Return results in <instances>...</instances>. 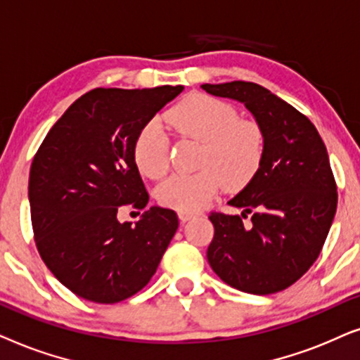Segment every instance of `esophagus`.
Segmentation results:
<instances>
[{
	"label": "esophagus",
	"mask_w": 360,
	"mask_h": 360,
	"mask_svg": "<svg viewBox=\"0 0 360 360\" xmlns=\"http://www.w3.org/2000/svg\"><path fill=\"white\" fill-rule=\"evenodd\" d=\"M177 215H179V220L181 222H188V220H191L193 217H195V212H186V210H179V212H177Z\"/></svg>",
	"instance_id": "34e87169"
}]
</instances>
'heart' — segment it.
Returning <instances> with one entry per match:
<instances>
[{"label": "heart", "instance_id": "1", "mask_svg": "<svg viewBox=\"0 0 360 360\" xmlns=\"http://www.w3.org/2000/svg\"><path fill=\"white\" fill-rule=\"evenodd\" d=\"M177 131L200 143L198 167L188 176H171L156 191L165 207L195 212L222 188L237 193L252 183L265 156V135L253 120L238 118L232 105L210 95L194 94L169 113ZM138 171L161 179L169 167V140L160 122H150L133 146Z\"/></svg>", "mask_w": 360, "mask_h": 360}]
</instances>
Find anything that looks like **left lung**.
<instances>
[{
    "label": "left lung",
    "mask_w": 360,
    "mask_h": 360,
    "mask_svg": "<svg viewBox=\"0 0 360 360\" xmlns=\"http://www.w3.org/2000/svg\"><path fill=\"white\" fill-rule=\"evenodd\" d=\"M200 87L245 105L265 135L257 176L229 200L242 215H209L215 230L209 265L245 293L286 290L319 257L336 215L338 188L324 141L303 113L262 85L236 80Z\"/></svg>",
    "instance_id": "8db88e82"
}]
</instances>
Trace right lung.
Returning <instances> with one entry per match:
<instances>
[{
    "mask_svg": "<svg viewBox=\"0 0 360 360\" xmlns=\"http://www.w3.org/2000/svg\"><path fill=\"white\" fill-rule=\"evenodd\" d=\"M183 85L94 89L57 120L30 172L36 247L47 268L80 298L113 304L156 273L177 215L153 205L138 222H120L123 205L145 209L150 195L133 146L138 133Z\"/></svg>",
    "mask_w": 360,
    "mask_h": 360,
    "instance_id": "obj_1",
    "label": "right lung"
}]
</instances>
